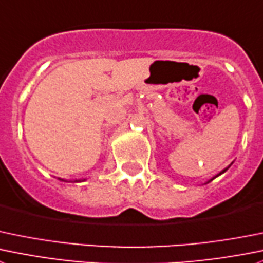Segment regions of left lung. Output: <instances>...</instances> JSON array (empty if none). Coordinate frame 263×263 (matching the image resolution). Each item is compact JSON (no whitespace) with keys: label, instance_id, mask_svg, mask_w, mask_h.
Masks as SVG:
<instances>
[{"label":"left lung","instance_id":"left-lung-1","mask_svg":"<svg viewBox=\"0 0 263 263\" xmlns=\"http://www.w3.org/2000/svg\"><path fill=\"white\" fill-rule=\"evenodd\" d=\"M229 167H230V165H229ZM229 167H228V168H225V170H223V171H221V172H220V173H218V175H217V176L222 175V173H223V172H226V171H228V170H229ZM217 176H215V177H213V178H211V180H210V181H207V182H205V183H208V182H211V181H212V180H215V178H216V177H217Z\"/></svg>","mask_w":263,"mask_h":263}]
</instances>
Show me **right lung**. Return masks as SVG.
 Returning a JSON list of instances; mask_svg holds the SVG:
<instances>
[{
    "instance_id": "add662e5",
    "label": "right lung",
    "mask_w": 263,
    "mask_h": 263,
    "mask_svg": "<svg viewBox=\"0 0 263 263\" xmlns=\"http://www.w3.org/2000/svg\"><path fill=\"white\" fill-rule=\"evenodd\" d=\"M61 181H65V180H61ZM80 181H85V178H83V180H76L74 182H80Z\"/></svg>"
}]
</instances>
